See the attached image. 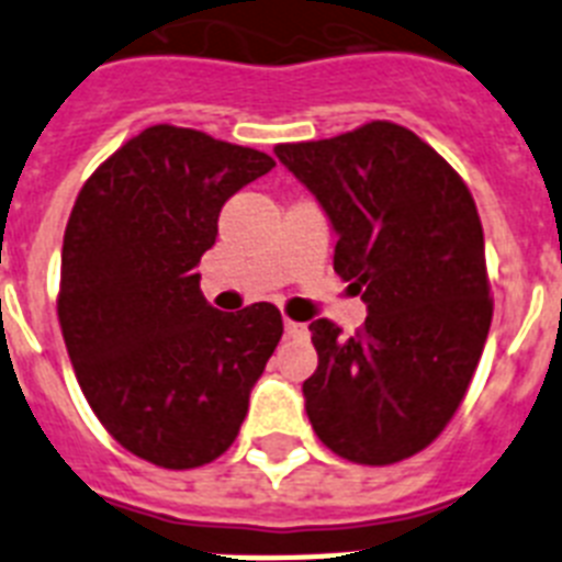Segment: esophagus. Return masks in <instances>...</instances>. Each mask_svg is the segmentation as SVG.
Masks as SVG:
<instances>
[{
    "mask_svg": "<svg viewBox=\"0 0 562 562\" xmlns=\"http://www.w3.org/2000/svg\"><path fill=\"white\" fill-rule=\"evenodd\" d=\"M285 334H289V337L303 339V337H308V325H305V323H294V319L285 317Z\"/></svg>",
    "mask_w": 562,
    "mask_h": 562,
    "instance_id": "obj_1",
    "label": "esophagus"
}]
</instances>
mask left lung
I'll return each mask as SVG.
<instances>
[{
    "instance_id": "8db88e82",
    "label": "left lung",
    "mask_w": 562,
    "mask_h": 562,
    "mask_svg": "<svg viewBox=\"0 0 562 562\" xmlns=\"http://www.w3.org/2000/svg\"><path fill=\"white\" fill-rule=\"evenodd\" d=\"M337 231L334 271L362 294L353 337L308 325L317 371L311 426L334 454L391 465L431 446L463 403L494 303L477 205L460 173L414 131L374 120L273 148Z\"/></svg>"
}]
</instances>
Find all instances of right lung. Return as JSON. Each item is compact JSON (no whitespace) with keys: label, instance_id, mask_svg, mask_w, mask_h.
Segmentation results:
<instances>
[{"label":"right lung","instance_id":"obj_1","mask_svg":"<svg viewBox=\"0 0 562 562\" xmlns=\"http://www.w3.org/2000/svg\"><path fill=\"white\" fill-rule=\"evenodd\" d=\"M273 165L202 131L150 125L74 202L56 296L68 357L108 434L159 469L231 449L282 337L277 305L216 311L196 273L228 196Z\"/></svg>","mask_w":562,"mask_h":562}]
</instances>
